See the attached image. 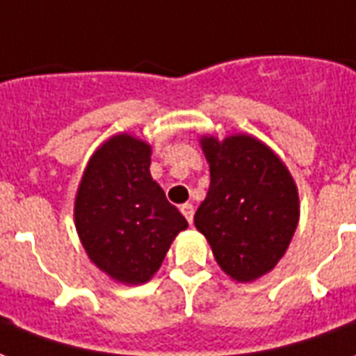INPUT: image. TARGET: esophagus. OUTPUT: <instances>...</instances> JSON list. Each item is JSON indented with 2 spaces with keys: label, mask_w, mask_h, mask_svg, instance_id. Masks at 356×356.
Instances as JSON below:
<instances>
[{
  "label": "esophagus",
  "mask_w": 356,
  "mask_h": 356,
  "mask_svg": "<svg viewBox=\"0 0 356 356\" xmlns=\"http://www.w3.org/2000/svg\"><path fill=\"white\" fill-rule=\"evenodd\" d=\"M181 213L185 215V218L192 225V218H194V205L192 204H183L181 205Z\"/></svg>",
  "instance_id": "1"
}]
</instances>
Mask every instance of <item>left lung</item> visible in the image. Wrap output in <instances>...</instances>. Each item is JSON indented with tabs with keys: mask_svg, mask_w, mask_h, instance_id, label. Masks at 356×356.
<instances>
[{
	"mask_svg": "<svg viewBox=\"0 0 356 356\" xmlns=\"http://www.w3.org/2000/svg\"><path fill=\"white\" fill-rule=\"evenodd\" d=\"M211 183L194 215L218 266L247 283L277 264L298 225V191L285 164L251 136L202 139Z\"/></svg>",
	"mask_w": 356,
	"mask_h": 356,
	"instance_id": "left-lung-1",
	"label": "left lung"
}]
</instances>
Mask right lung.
Listing matches in <instances>:
<instances>
[{
	"mask_svg": "<svg viewBox=\"0 0 356 356\" xmlns=\"http://www.w3.org/2000/svg\"><path fill=\"white\" fill-rule=\"evenodd\" d=\"M151 147L128 134L90 158L75 200V226L94 264L120 283L139 285L156 272L188 222L151 177Z\"/></svg>",
	"mask_w": 356,
	"mask_h": 356,
	"instance_id": "right-lung-1",
	"label": "right lung"
}]
</instances>
